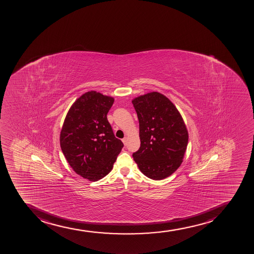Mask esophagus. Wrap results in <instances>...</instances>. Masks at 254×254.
I'll list each match as a JSON object with an SVG mask.
<instances>
[{
    "instance_id": "1",
    "label": "esophagus",
    "mask_w": 254,
    "mask_h": 254,
    "mask_svg": "<svg viewBox=\"0 0 254 254\" xmlns=\"http://www.w3.org/2000/svg\"><path fill=\"white\" fill-rule=\"evenodd\" d=\"M122 141H123L124 144L125 145H126L127 144V138L126 137H125L123 139H122Z\"/></svg>"
}]
</instances>
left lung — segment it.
Segmentation results:
<instances>
[{"label": "left lung", "mask_w": 254, "mask_h": 254, "mask_svg": "<svg viewBox=\"0 0 254 254\" xmlns=\"http://www.w3.org/2000/svg\"><path fill=\"white\" fill-rule=\"evenodd\" d=\"M139 124L140 147L133 158L144 176L165 179L181 166L188 132L176 106L163 94L153 92L133 99Z\"/></svg>", "instance_id": "8db88e82"}]
</instances>
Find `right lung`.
Listing matches in <instances>:
<instances>
[{"label": "right lung", "mask_w": 254, "mask_h": 254, "mask_svg": "<svg viewBox=\"0 0 254 254\" xmlns=\"http://www.w3.org/2000/svg\"><path fill=\"white\" fill-rule=\"evenodd\" d=\"M114 101L95 91L83 94L70 108L62 128L60 145L66 160L92 182L110 173L124 147L108 121Z\"/></svg>", "instance_id": "right-lung-1"}]
</instances>
